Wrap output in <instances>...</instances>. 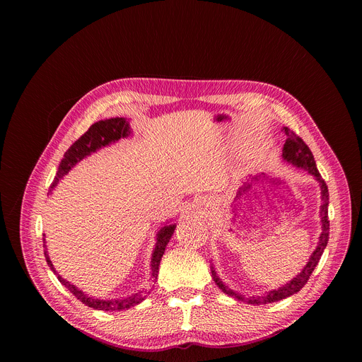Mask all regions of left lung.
Returning <instances> with one entry per match:
<instances>
[{
  "instance_id": "obj_1",
  "label": "left lung",
  "mask_w": 362,
  "mask_h": 362,
  "mask_svg": "<svg viewBox=\"0 0 362 362\" xmlns=\"http://www.w3.org/2000/svg\"><path fill=\"white\" fill-rule=\"evenodd\" d=\"M286 134V141L284 144V148H282V159L296 168H300L303 170H306L309 175H313L315 177V180L320 183V187H321V200H322V204H321V225H322V233L320 236V242H318V246L317 249L314 250V253L311 255V257H309L308 264L303 267L302 272H299L296 275V278H293L291 282H288L286 285L278 288V289H274V291H269L261 296H252V298H245L243 295L235 292L233 289H230L229 286H226L221 278L216 275L214 267H211V271H212V276H214V281L216 282V285L229 296L232 298H236L238 300H243V302H247V303H253V305H261V303H269V302H276V300H281V299H285L296 292H299L305 284L308 282L309 276L313 275L315 267L318 265L321 256H322V252L324 249L327 247V243H328V239H329V221H328V204H329V193H328V186L325 183V180L321 177L318 169H317V165H315V160H314V156H313V151L309 150V147L305 144V141L298 136L295 134L292 130H289L288 127H284L282 129Z\"/></svg>"
}]
</instances>
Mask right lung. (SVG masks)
Instances as JSON below:
<instances>
[{"mask_svg":"<svg viewBox=\"0 0 362 362\" xmlns=\"http://www.w3.org/2000/svg\"><path fill=\"white\" fill-rule=\"evenodd\" d=\"M132 130H130V124L126 119L123 117H113V119H107V120H100L94 124L90 126V129L77 140L74 141L70 148L64 153V158L57 169L54 182L51 183L49 186V192L53 190L57 183L60 182V179H63L64 175H67L78 162H81L84 158H87L88 154L97 151L101 147H106L115 141H119L120 139H124L127 136H130ZM176 225H165L163 228H160V230L156 233V246H154V250L151 253V261H150V267H151V276L154 279H158V272H159V265L162 261V256L165 253V249L175 232ZM42 242L45 243V239H42ZM45 246V245H44ZM44 256L47 265L49 267V269L54 272V275L59 278V281L62 282V285H64L78 300H81L84 305L93 308V309H98V311H122V309H127L130 306H134L137 303H140L144 296L139 292V293H133L132 296L127 298H120V299H100V298H93L87 293H84L83 291H80L76 285L70 284L69 281H66L64 278H62L53 262L49 261V256L47 252V247L44 250Z\"/></svg>","mask_w":362,"mask_h":362,"instance_id":"1","label":"right lung"}]
</instances>
